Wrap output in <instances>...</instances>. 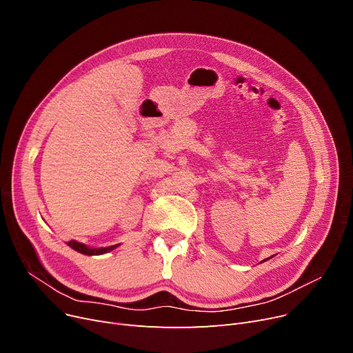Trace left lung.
<instances>
[{"mask_svg": "<svg viewBox=\"0 0 353 353\" xmlns=\"http://www.w3.org/2000/svg\"><path fill=\"white\" fill-rule=\"evenodd\" d=\"M265 261H268V259H265ZM265 261H263V262H265Z\"/></svg>", "mask_w": 353, "mask_h": 353, "instance_id": "1", "label": "left lung"}]
</instances>
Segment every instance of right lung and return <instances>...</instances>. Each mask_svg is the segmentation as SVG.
Instances as JSON below:
<instances>
[{"mask_svg":"<svg viewBox=\"0 0 353 353\" xmlns=\"http://www.w3.org/2000/svg\"><path fill=\"white\" fill-rule=\"evenodd\" d=\"M71 249H74L79 253H83V254H87V256H97V254H104V253H108L111 250H114L116 248H119L120 245H113V246H107V248H90L84 243H80L77 242V240H70V242H65Z\"/></svg>","mask_w":353,"mask_h":353,"instance_id":"add662e5","label":"right lung"}]
</instances>
